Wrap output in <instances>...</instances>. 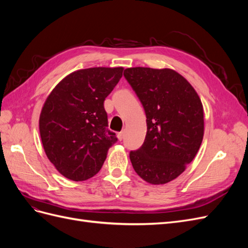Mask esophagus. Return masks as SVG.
Instances as JSON below:
<instances>
[{
    "label": "esophagus",
    "instance_id": "1",
    "mask_svg": "<svg viewBox=\"0 0 248 248\" xmlns=\"http://www.w3.org/2000/svg\"><path fill=\"white\" fill-rule=\"evenodd\" d=\"M117 137H118L119 140H123V138H124V131H121V132H118V134H117Z\"/></svg>",
    "mask_w": 248,
    "mask_h": 248
}]
</instances>
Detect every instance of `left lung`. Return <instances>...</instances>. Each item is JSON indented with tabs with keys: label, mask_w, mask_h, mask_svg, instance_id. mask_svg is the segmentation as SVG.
<instances>
[{
	"label": "left lung",
	"mask_w": 248,
	"mask_h": 248,
	"mask_svg": "<svg viewBox=\"0 0 248 248\" xmlns=\"http://www.w3.org/2000/svg\"><path fill=\"white\" fill-rule=\"evenodd\" d=\"M124 77L147 117L144 144L129 157L137 174L151 184H166L185 170L204 137V109L196 90L169 68L134 67Z\"/></svg>",
	"instance_id": "left-lung-1"
}]
</instances>
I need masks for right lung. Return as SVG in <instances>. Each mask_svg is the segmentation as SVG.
<instances>
[{
    "label": "right lung",
    "instance_id": "obj_1",
    "mask_svg": "<svg viewBox=\"0 0 248 248\" xmlns=\"http://www.w3.org/2000/svg\"><path fill=\"white\" fill-rule=\"evenodd\" d=\"M124 68L81 69L63 78L48 95L39 119L44 151L67 179L95 176L118 140L108 129L104 100L122 78Z\"/></svg>",
    "mask_w": 248,
    "mask_h": 248
}]
</instances>
